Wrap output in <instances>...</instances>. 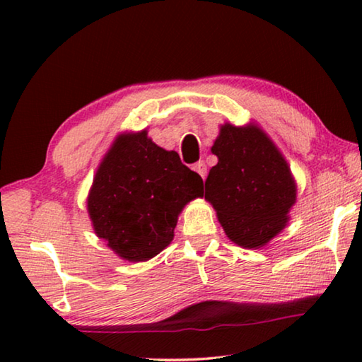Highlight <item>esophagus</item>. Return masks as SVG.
Segmentation results:
<instances>
[{"instance_id":"esophagus-1","label":"esophagus","mask_w":362,"mask_h":362,"mask_svg":"<svg viewBox=\"0 0 362 362\" xmlns=\"http://www.w3.org/2000/svg\"><path fill=\"white\" fill-rule=\"evenodd\" d=\"M193 169L198 173L201 177H203V180L207 177V168H206V163L204 161H198L193 164Z\"/></svg>"}]
</instances>
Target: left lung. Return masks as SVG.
<instances>
[{
    "instance_id": "1",
    "label": "left lung",
    "mask_w": 362,
    "mask_h": 362,
    "mask_svg": "<svg viewBox=\"0 0 362 362\" xmlns=\"http://www.w3.org/2000/svg\"><path fill=\"white\" fill-rule=\"evenodd\" d=\"M212 153L218 163L206 179V199L231 241L249 249L265 246L286 226L297 198L286 159L255 126L225 124Z\"/></svg>"
}]
</instances>
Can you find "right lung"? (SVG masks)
Returning <instances> with one entry per match:
<instances>
[{"mask_svg": "<svg viewBox=\"0 0 362 362\" xmlns=\"http://www.w3.org/2000/svg\"><path fill=\"white\" fill-rule=\"evenodd\" d=\"M203 179L146 132L121 136L103 158L88 199L97 236L129 262H145L174 238L177 216Z\"/></svg>", "mask_w": 362, "mask_h": 362, "instance_id": "obj_1", "label": "right lung"}]
</instances>
